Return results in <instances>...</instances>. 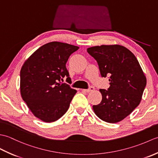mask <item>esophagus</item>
<instances>
[{"instance_id":"34e87169","label":"esophagus","mask_w":158,"mask_h":158,"mask_svg":"<svg viewBox=\"0 0 158 158\" xmlns=\"http://www.w3.org/2000/svg\"><path fill=\"white\" fill-rule=\"evenodd\" d=\"M94 87H92V86H91V87H89L88 89H83V91H85L86 92H90L94 91Z\"/></svg>"}]
</instances>
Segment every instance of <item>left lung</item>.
<instances>
[{"instance_id": "left-lung-1", "label": "left lung", "mask_w": 158, "mask_h": 158, "mask_svg": "<svg viewBox=\"0 0 158 158\" xmlns=\"http://www.w3.org/2000/svg\"><path fill=\"white\" fill-rule=\"evenodd\" d=\"M87 52L98 64L102 77H109L108 90L100 89L102 98L93 110L100 119L117 123L129 115L140 102L146 77L135 56L119 45L89 48Z\"/></svg>"}]
</instances>
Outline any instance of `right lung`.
<instances>
[{
	"label": "right lung",
	"mask_w": 158,
	"mask_h": 158,
	"mask_svg": "<svg viewBox=\"0 0 158 158\" xmlns=\"http://www.w3.org/2000/svg\"><path fill=\"white\" fill-rule=\"evenodd\" d=\"M79 48L61 42L43 45L26 60L20 71L22 98L35 117L44 122H53L68 110L77 93L64 77L71 79L66 68L69 56Z\"/></svg>",
	"instance_id": "obj_1"
}]
</instances>
